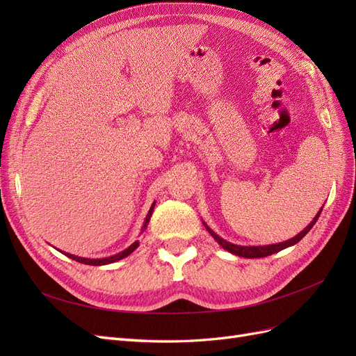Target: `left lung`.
<instances>
[{"label": "left lung", "mask_w": 356, "mask_h": 356, "mask_svg": "<svg viewBox=\"0 0 356 356\" xmlns=\"http://www.w3.org/2000/svg\"><path fill=\"white\" fill-rule=\"evenodd\" d=\"M321 212H322V208L318 211V213L315 215V218L310 221V224L307 225V227L305 229V230H301L298 234H296L293 239H288V241H285V242H279V243H273V245H263V246H242V245H234V243H232V242H227V241H224L222 238H220V236L215 233L212 229H209L207 224H204V227H207V230L209 232V234L212 236V238L217 241L225 251H229V252H232V254H234V255H239V257H245V258H261V257H267V255H272V254H276V252H279V251H282V250H285V248H288V246H293V245H296L297 242H300L301 239L305 238V236L309 233V230L314 227L315 225V222H316V220L319 218V215H321Z\"/></svg>", "instance_id": "obj_1"}]
</instances>
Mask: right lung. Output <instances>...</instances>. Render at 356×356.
I'll list each match as a JSON object with an SVG mask.
<instances>
[{
	"mask_svg": "<svg viewBox=\"0 0 356 356\" xmlns=\"http://www.w3.org/2000/svg\"><path fill=\"white\" fill-rule=\"evenodd\" d=\"M154 204H156V202L152 204V208H149V211H148V213H147L144 225H143V232L147 229V225H148V222H149V218H152L153 211H154ZM143 232H141V233H143ZM138 246H139V241H135L131 246H127L124 251L118 252V254H115V255H111V257H105V258H84V257H77V255L68 254V252H63V254H65L68 258H72V260L79 261V263H83V264H89V266H105V264L115 263V261H118V260H122V258H124V257H127V255H131V254L136 250ZM60 252H62V251H60Z\"/></svg>",
	"mask_w": 356,
	"mask_h": 356,
	"instance_id": "obj_1",
	"label": "right lung"
}]
</instances>
